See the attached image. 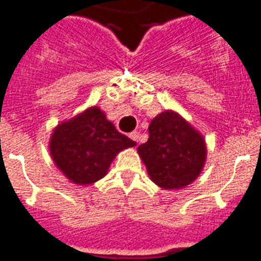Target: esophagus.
<instances>
[{
  "label": "esophagus",
  "mask_w": 261,
  "mask_h": 261,
  "mask_svg": "<svg viewBox=\"0 0 261 261\" xmlns=\"http://www.w3.org/2000/svg\"><path fill=\"white\" fill-rule=\"evenodd\" d=\"M129 138L132 139L133 142H136V143H138V140H139V132H136V130H133V132L129 133Z\"/></svg>",
  "instance_id": "1"
}]
</instances>
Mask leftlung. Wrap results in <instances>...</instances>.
<instances>
[{
  "instance_id": "obj_1",
  "label": "left lung",
  "mask_w": 261,
  "mask_h": 261,
  "mask_svg": "<svg viewBox=\"0 0 261 261\" xmlns=\"http://www.w3.org/2000/svg\"><path fill=\"white\" fill-rule=\"evenodd\" d=\"M149 135L138 151L154 184L179 189L199 176L206 160V144L184 118L172 111L161 112L150 123Z\"/></svg>"
}]
</instances>
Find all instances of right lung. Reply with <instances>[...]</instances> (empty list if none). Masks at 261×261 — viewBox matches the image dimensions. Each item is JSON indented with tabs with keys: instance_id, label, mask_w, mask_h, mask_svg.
<instances>
[{
	"instance_id": "right-lung-1",
	"label": "right lung",
	"mask_w": 261,
	"mask_h": 261,
	"mask_svg": "<svg viewBox=\"0 0 261 261\" xmlns=\"http://www.w3.org/2000/svg\"><path fill=\"white\" fill-rule=\"evenodd\" d=\"M135 144L106 119L100 108L93 107L57 126L51 136L50 151L57 167L70 180L89 185L107 174L121 150Z\"/></svg>"
}]
</instances>
